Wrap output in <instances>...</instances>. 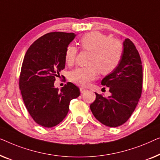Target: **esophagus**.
<instances>
[{"label": "esophagus", "mask_w": 160, "mask_h": 160, "mask_svg": "<svg viewBox=\"0 0 160 160\" xmlns=\"http://www.w3.org/2000/svg\"><path fill=\"white\" fill-rule=\"evenodd\" d=\"M80 92H81V93H84V92L86 91V89L84 88H82V87H81L80 88Z\"/></svg>", "instance_id": "obj_1"}]
</instances>
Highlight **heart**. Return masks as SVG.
<instances>
[{
	"label": "heart",
	"instance_id": "obj_1",
	"mask_svg": "<svg viewBox=\"0 0 160 160\" xmlns=\"http://www.w3.org/2000/svg\"><path fill=\"white\" fill-rule=\"evenodd\" d=\"M82 50L91 51L88 66L78 67L69 73L71 82L80 86H86L95 79L97 72L108 75L120 64L122 55V45L118 40L109 38L107 35L93 31L82 35L79 40ZM78 50L69 46L65 52V62L72 65L77 57Z\"/></svg>",
	"mask_w": 160,
	"mask_h": 160
}]
</instances>
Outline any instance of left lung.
<instances>
[{"instance_id":"obj_1","label":"left lung","mask_w":160,"mask_h":160,"mask_svg":"<svg viewBox=\"0 0 160 160\" xmlns=\"http://www.w3.org/2000/svg\"><path fill=\"white\" fill-rule=\"evenodd\" d=\"M143 69L140 55L131 40L123 42L122 58L118 67L102 80L111 96L96 93L90 105L94 117L104 125L115 128L127 122L134 112L142 92Z\"/></svg>"}]
</instances>
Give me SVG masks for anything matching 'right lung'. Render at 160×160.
<instances>
[{"mask_svg":"<svg viewBox=\"0 0 160 160\" xmlns=\"http://www.w3.org/2000/svg\"><path fill=\"white\" fill-rule=\"evenodd\" d=\"M75 33L49 32L38 38L24 56L19 76V89L30 116L46 128L57 125L69 112L70 101L80 89L68 82L62 89L54 87L56 77L65 67V52Z\"/></svg>","mask_w":160,"mask_h":160,"instance_id":"1","label":"right lung"}]
</instances>
